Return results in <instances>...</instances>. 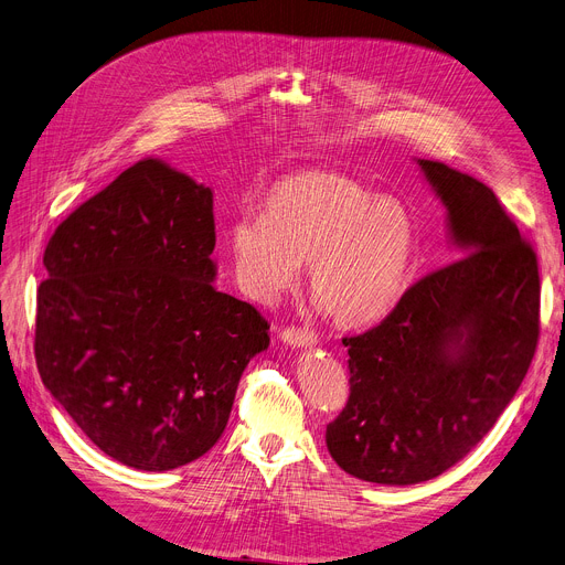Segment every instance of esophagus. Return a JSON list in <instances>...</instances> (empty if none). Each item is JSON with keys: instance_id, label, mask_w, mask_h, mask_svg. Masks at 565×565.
<instances>
[{"instance_id": "1", "label": "esophagus", "mask_w": 565, "mask_h": 565, "mask_svg": "<svg viewBox=\"0 0 565 565\" xmlns=\"http://www.w3.org/2000/svg\"><path fill=\"white\" fill-rule=\"evenodd\" d=\"M279 339L292 348H309L316 345V334L300 328H286L279 332Z\"/></svg>"}]
</instances>
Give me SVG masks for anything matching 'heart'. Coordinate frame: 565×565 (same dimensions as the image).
<instances>
[{
	"label": "heart",
	"mask_w": 565,
	"mask_h": 565,
	"mask_svg": "<svg viewBox=\"0 0 565 565\" xmlns=\"http://www.w3.org/2000/svg\"><path fill=\"white\" fill-rule=\"evenodd\" d=\"M226 245L252 300H277L309 263L318 309L339 324H364L401 300L417 233L398 201L375 196L348 173L302 169L267 188L263 213L231 217Z\"/></svg>",
	"instance_id": "1"
}]
</instances>
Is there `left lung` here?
Returning a JSON list of instances; mask_svg holds the SVG:
<instances>
[{
    "instance_id": "1",
    "label": "left lung",
    "mask_w": 565,
    "mask_h": 565,
    "mask_svg": "<svg viewBox=\"0 0 565 565\" xmlns=\"http://www.w3.org/2000/svg\"><path fill=\"white\" fill-rule=\"evenodd\" d=\"M447 205L460 258L405 290L375 328L345 337L350 396L324 439L369 483L439 477L490 433L541 334L536 252L494 192L444 162L417 160Z\"/></svg>"
}]
</instances>
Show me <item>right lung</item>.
<instances>
[{
	"label": "right lung",
	"instance_id": "add662e5",
	"mask_svg": "<svg viewBox=\"0 0 565 565\" xmlns=\"http://www.w3.org/2000/svg\"><path fill=\"white\" fill-rule=\"evenodd\" d=\"M211 188L148 158L84 201L45 247L36 366L109 458L167 471L222 437L270 324L215 288Z\"/></svg>",
	"mask_w": 565,
	"mask_h": 565
}]
</instances>
